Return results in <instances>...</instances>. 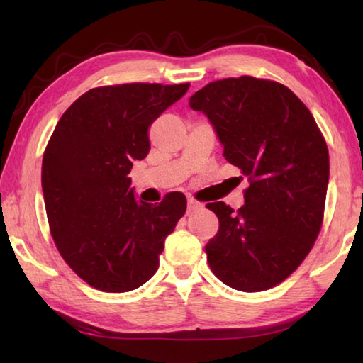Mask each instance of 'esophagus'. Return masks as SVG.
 <instances>
[{
  "mask_svg": "<svg viewBox=\"0 0 363 363\" xmlns=\"http://www.w3.org/2000/svg\"><path fill=\"white\" fill-rule=\"evenodd\" d=\"M201 206H203V205L199 203V201L192 200V199H190V200L187 201V211H189V213H190V211H196V210H200Z\"/></svg>",
  "mask_w": 363,
  "mask_h": 363,
  "instance_id": "1",
  "label": "esophagus"
}]
</instances>
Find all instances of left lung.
<instances>
[{"label": "left lung", "instance_id": "left-lung-1", "mask_svg": "<svg viewBox=\"0 0 363 363\" xmlns=\"http://www.w3.org/2000/svg\"><path fill=\"white\" fill-rule=\"evenodd\" d=\"M189 106L208 116L224 158L250 179L237 213L224 201L206 205L219 219L205 247L208 264L235 290H269L298 269L320 232L330 177L325 139L299 97L269 79H219Z\"/></svg>", "mask_w": 363, "mask_h": 363}]
</instances>
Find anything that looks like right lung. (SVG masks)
Instances as JSON below:
<instances>
[{
  "mask_svg": "<svg viewBox=\"0 0 363 363\" xmlns=\"http://www.w3.org/2000/svg\"><path fill=\"white\" fill-rule=\"evenodd\" d=\"M186 84L130 83L89 89L67 108L43 155L41 187L59 253L96 290L144 285L187 208L181 192L138 200L128 177L150 150L152 123Z\"/></svg>",
  "mask_w": 363,
  "mask_h": 363,
  "instance_id": "right-lung-1",
  "label": "right lung"
}]
</instances>
